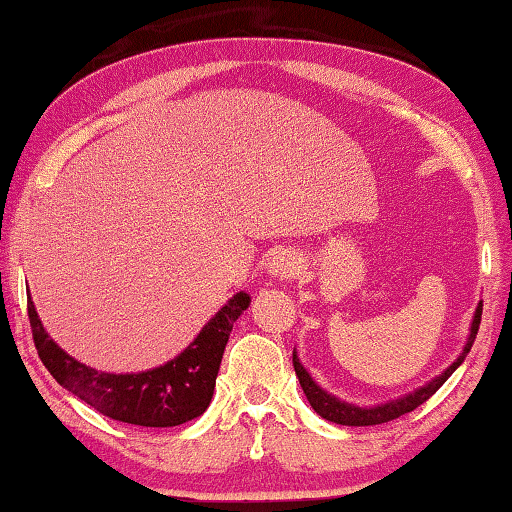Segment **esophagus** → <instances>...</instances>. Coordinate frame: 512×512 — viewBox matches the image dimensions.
<instances>
[{"mask_svg":"<svg viewBox=\"0 0 512 512\" xmlns=\"http://www.w3.org/2000/svg\"><path fill=\"white\" fill-rule=\"evenodd\" d=\"M267 272L278 278V281H285V278H292L301 272V260L292 252H276L267 263Z\"/></svg>","mask_w":512,"mask_h":512,"instance_id":"obj_1","label":"esophagus"}]
</instances>
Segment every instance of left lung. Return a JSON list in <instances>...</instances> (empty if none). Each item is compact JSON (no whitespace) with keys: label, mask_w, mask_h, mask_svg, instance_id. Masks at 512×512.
<instances>
[{"label":"left lung","mask_w":512,"mask_h":512,"mask_svg":"<svg viewBox=\"0 0 512 512\" xmlns=\"http://www.w3.org/2000/svg\"><path fill=\"white\" fill-rule=\"evenodd\" d=\"M481 310H484V301H479L477 310H475V318H472V325H470V336L466 341L464 352L457 356V361L450 365V368L443 370L439 376H435L430 383L423 385V388L414 390L406 397L401 399H394L390 403H383V406H374V408H359V406H352V403H345L341 399H336L334 394L325 392L321 385H318L310 372H307L301 361H298L296 352L292 354V361H294V370L298 381H301V388L305 392L307 401H310V406L314 408L316 414H321L323 419L332 421V423H339V426H379V423H388L392 419H399L401 414H408L414 408H419L423 401H428L432 394H435L443 383L448 381V376L455 372L461 363H464L466 354L470 352L472 343L477 339V332H479V323H481Z\"/></svg>","instance_id":"8db88e82"}]
</instances>
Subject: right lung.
Here are the masks:
<instances>
[{
  "instance_id": "add662e5",
  "label": "right lung",
  "mask_w": 512,
  "mask_h": 512,
  "mask_svg": "<svg viewBox=\"0 0 512 512\" xmlns=\"http://www.w3.org/2000/svg\"><path fill=\"white\" fill-rule=\"evenodd\" d=\"M249 303V294H234L185 352L156 370L138 374L100 372L75 361L46 334L31 296L28 321L44 368L62 388L109 419L144 428H171L200 417L209 408L231 327Z\"/></svg>"
}]
</instances>
